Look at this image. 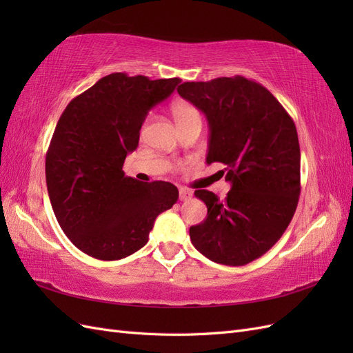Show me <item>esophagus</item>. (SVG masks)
<instances>
[{"label": "esophagus", "instance_id": "34e87169", "mask_svg": "<svg viewBox=\"0 0 353 353\" xmlns=\"http://www.w3.org/2000/svg\"><path fill=\"white\" fill-rule=\"evenodd\" d=\"M191 197H193V193H191L190 190H187V188H179V200H181V201H187V200H190Z\"/></svg>", "mask_w": 353, "mask_h": 353}]
</instances>
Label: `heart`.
<instances>
[{"mask_svg": "<svg viewBox=\"0 0 353 353\" xmlns=\"http://www.w3.org/2000/svg\"><path fill=\"white\" fill-rule=\"evenodd\" d=\"M170 112L178 126L183 130V128L191 125V123H201V114L200 110L196 108L194 104L188 101H176L170 105Z\"/></svg>", "mask_w": 353, "mask_h": 353, "instance_id": "1", "label": "heart"}]
</instances>
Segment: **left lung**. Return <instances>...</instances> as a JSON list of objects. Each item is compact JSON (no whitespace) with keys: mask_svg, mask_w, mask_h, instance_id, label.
Returning <instances> with one entry per match:
<instances>
[{"mask_svg":"<svg viewBox=\"0 0 353 353\" xmlns=\"http://www.w3.org/2000/svg\"><path fill=\"white\" fill-rule=\"evenodd\" d=\"M181 97L206 114L208 165L222 163L231 190L223 200L196 190L208 216L190 227L194 248L208 259L241 266L281 239L301 194V147L296 125L263 85L244 77L184 82Z\"/></svg>","mask_w":353,"mask_h":353,"instance_id":"1","label":"left lung"}]
</instances>
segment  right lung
<instances>
[{
    "label": "right lung",
    "instance_id": "obj_1",
    "mask_svg": "<svg viewBox=\"0 0 353 353\" xmlns=\"http://www.w3.org/2000/svg\"><path fill=\"white\" fill-rule=\"evenodd\" d=\"M179 82L110 73L60 116L46 156L48 196L63 232L95 259L117 261L140 250L159 213L178 200L174 184L140 183L122 168L147 113Z\"/></svg>",
    "mask_w": 353,
    "mask_h": 353
}]
</instances>
